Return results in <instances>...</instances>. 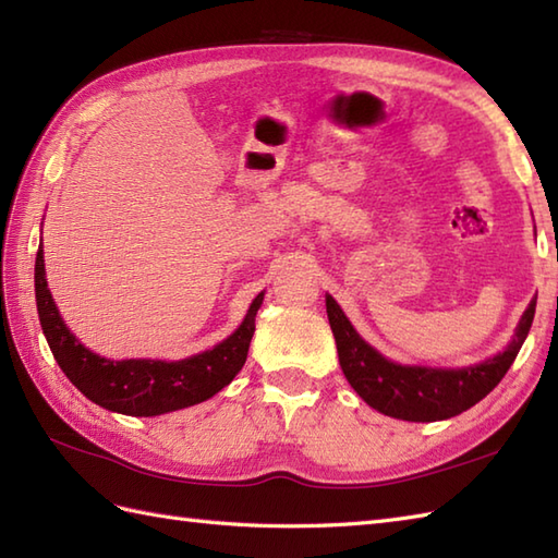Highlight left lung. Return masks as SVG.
<instances>
[{"label": "left lung", "mask_w": 558, "mask_h": 558, "mask_svg": "<svg viewBox=\"0 0 558 558\" xmlns=\"http://www.w3.org/2000/svg\"><path fill=\"white\" fill-rule=\"evenodd\" d=\"M537 298L530 302L515 336L504 352L465 369H432V366H402L386 360L369 342L360 338L338 302L326 294L328 324L336 336L342 374L357 396L374 410L405 422H436L477 405L499 386L511 369L535 318Z\"/></svg>", "instance_id": "8db88e82"}]
</instances>
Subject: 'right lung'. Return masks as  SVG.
Here are the masks:
<instances>
[{
  "label": "right lung",
  "mask_w": 558,
  "mask_h": 558,
  "mask_svg": "<svg viewBox=\"0 0 558 558\" xmlns=\"http://www.w3.org/2000/svg\"><path fill=\"white\" fill-rule=\"evenodd\" d=\"M35 302L43 333L57 364L83 396L96 405L132 414V417H156L172 410L192 408L213 398L240 374L246 362L248 342L256 330V312L264 292L248 306L242 326L213 350L198 352L180 362L162 360H105L81 345L71 333L47 288L43 244L35 256Z\"/></svg>",
  "instance_id": "add662e5"
}]
</instances>
